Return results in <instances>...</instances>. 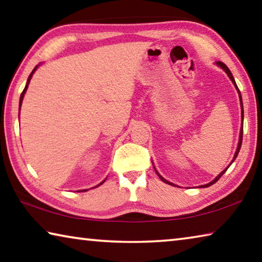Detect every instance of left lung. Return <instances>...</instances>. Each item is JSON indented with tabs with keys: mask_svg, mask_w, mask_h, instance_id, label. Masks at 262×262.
<instances>
[{
	"mask_svg": "<svg viewBox=\"0 0 262 262\" xmlns=\"http://www.w3.org/2000/svg\"><path fill=\"white\" fill-rule=\"evenodd\" d=\"M216 63L217 64H219L220 66V67L222 68V69H223L224 70V72L225 73H227L228 74V76L230 77V79H231V81H232V83L234 84V86H236L237 88V90H238V92H239V99H241V105H242V110H243V101H242V95H241V91H239V89H238V86H237V84H236V82H234V78H233V76H232V74H231V72H230V69L227 67V66H225L224 63H223V62H221V61H217L216 62ZM244 118V111H242V119ZM242 141H243V127H242V129H241V136H239V143H238V148H237V151H236V154H234V157H233V159H232V162L234 161V159H236V157L238 156V152H239V150H241V147H242ZM231 162V163H232ZM229 167V166H228ZM228 167L227 168H225V170L224 171H222L221 172V173L219 174V176H217L216 177V178L214 179V180H212L211 181V183H209V184H207V185H203V186H201V187H209V186H211V185H214L215 183H216V181L217 180H219L220 178H221V177L222 176H223L224 173H225V171H227L228 170ZM155 171H156V170H155ZM157 172V171H156ZM157 174H158V172H157ZM158 177H159V178H161V180L162 181H164V183H165V184H168V185H173V184H172V183H170V181H167V180H165V179H164L163 178V177L161 176V174H158ZM174 186V185H173Z\"/></svg>",
	"mask_w": 262,
	"mask_h": 262,
	"instance_id": "8db88e82",
	"label": "left lung"
}]
</instances>
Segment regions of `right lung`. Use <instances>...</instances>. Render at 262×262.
I'll use <instances>...</instances> for the list:
<instances>
[{
  "mask_svg": "<svg viewBox=\"0 0 262 262\" xmlns=\"http://www.w3.org/2000/svg\"><path fill=\"white\" fill-rule=\"evenodd\" d=\"M38 67V66H37ZM37 67H34V69L32 70V73L30 74V76H29V78H28V82H26V85H25V88H24V90H23V92H21V95H20V99H19V110H20V105H21V101H23V97H24V95H25V91H26V89H28V86H29V83H30V81H31V77H32V75H33V73L35 72V69H37ZM104 183V181H103ZM103 183H100L99 185H101ZM98 185V186H99ZM97 187V186H96ZM81 192H83V190H81ZM84 192H86V189H84Z\"/></svg>",
  "mask_w": 262,
  "mask_h": 262,
  "instance_id": "obj_1",
  "label": "right lung"
}]
</instances>
